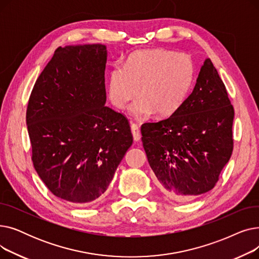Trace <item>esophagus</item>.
Returning <instances> with one entry per match:
<instances>
[{
	"mask_svg": "<svg viewBox=\"0 0 259 259\" xmlns=\"http://www.w3.org/2000/svg\"><path fill=\"white\" fill-rule=\"evenodd\" d=\"M130 127H131V132H132V135H133L134 142H139L141 140V132H140L139 126L135 125V124H131Z\"/></svg>",
	"mask_w": 259,
	"mask_h": 259,
	"instance_id": "34e87169",
	"label": "esophagus"
}]
</instances>
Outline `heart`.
I'll list each match as a JSON object with an SVG mask.
<instances>
[{
  "mask_svg": "<svg viewBox=\"0 0 259 259\" xmlns=\"http://www.w3.org/2000/svg\"><path fill=\"white\" fill-rule=\"evenodd\" d=\"M194 65L186 54L165 49L141 50L132 53L125 66L115 65L109 73V100L124 109L137 95L141 97L129 107V113L145 119L154 112L166 117L179 110L191 89Z\"/></svg>",
  "mask_w": 259,
  "mask_h": 259,
  "instance_id": "obj_1",
  "label": "heart"
}]
</instances>
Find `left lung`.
<instances>
[{"label": "left lung", "mask_w": 259, "mask_h": 259, "mask_svg": "<svg viewBox=\"0 0 259 259\" xmlns=\"http://www.w3.org/2000/svg\"><path fill=\"white\" fill-rule=\"evenodd\" d=\"M233 118L226 87L206 59L179 110L142 126L149 165L171 198L189 200L214 188L233 151Z\"/></svg>", "instance_id": "8db88e82"}]
</instances>
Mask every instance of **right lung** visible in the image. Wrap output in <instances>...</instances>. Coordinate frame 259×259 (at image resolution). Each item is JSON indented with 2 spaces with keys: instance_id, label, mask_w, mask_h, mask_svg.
Segmentation results:
<instances>
[{
  "instance_id": "1",
  "label": "right lung",
  "mask_w": 259,
  "mask_h": 259,
  "mask_svg": "<svg viewBox=\"0 0 259 259\" xmlns=\"http://www.w3.org/2000/svg\"><path fill=\"white\" fill-rule=\"evenodd\" d=\"M107 47H59L37 77L26 113L32 161L59 198H99L133 139L127 118L105 106Z\"/></svg>"
}]
</instances>
